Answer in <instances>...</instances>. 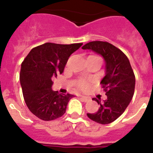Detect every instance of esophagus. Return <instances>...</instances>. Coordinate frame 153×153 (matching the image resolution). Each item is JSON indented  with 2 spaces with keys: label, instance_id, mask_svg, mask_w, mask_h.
<instances>
[{
  "label": "esophagus",
  "instance_id": "obj_1",
  "mask_svg": "<svg viewBox=\"0 0 153 153\" xmlns=\"http://www.w3.org/2000/svg\"><path fill=\"white\" fill-rule=\"evenodd\" d=\"M81 99L83 100L84 102H87V101H89L90 100V98L89 97H86V96H80Z\"/></svg>",
  "mask_w": 153,
  "mask_h": 153
}]
</instances>
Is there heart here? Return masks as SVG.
I'll list each match as a JSON object with an SVG mask.
<instances>
[{"label": "heart", "mask_w": 153, "mask_h": 153, "mask_svg": "<svg viewBox=\"0 0 153 153\" xmlns=\"http://www.w3.org/2000/svg\"><path fill=\"white\" fill-rule=\"evenodd\" d=\"M89 56L97 57V58H99L100 60H101L100 58L99 57V56ZM101 61H102V60H101ZM89 86H90V82H89V80H87V79H83V78H82V79H79V80H78L77 86H78V88H79V90H86V89L88 88Z\"/></svg>", "instance_id": "heart-1"}]
</instances>
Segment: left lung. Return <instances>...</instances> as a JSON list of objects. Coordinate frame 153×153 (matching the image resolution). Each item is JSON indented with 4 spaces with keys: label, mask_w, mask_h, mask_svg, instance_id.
<instances>
[{
    "label": "left lung",
    "mask_w": 153,
    "mask_h": 153,
    "mask_svg": "<svg viewBox=\"0 0 153 153\" xmlns=\"http://www.w3.org/2000/svg\"><path fill=\"white\" fill-rule=\"evenodd\" d=\"M82 49L101 55L106 63V74L100 83L107 98L102 102L93 98L100 108L97 113H87V117L98 123H110L124 113L132 99L136 83L133 70L124 53L108 42L92 41Z\"/></svg>",
    "instance_id": "1"
}]
</instances>
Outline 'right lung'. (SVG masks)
Listing matches in <instances>:
<instances>
[{
  "mask_svg": "<svg viewBox=\"0 0 153 153\" xmlns=\"http://www.w3.org/2000/svg\"><path fill=\"white\" fill-rule=\"evenodd\" d=\"M80 44L46 43L31 50L21 63L20 82L30 111L44 121L62 117L72 94L52 90L53 79L63 72L69 57Z\"/></svg>",
  "mask_w": 153,
  "mask_h": 153,
  "instance_id": "1",
  "label": "right lung"
}]
</instances>
